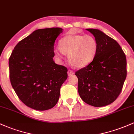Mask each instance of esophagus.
I'll use <instances>...</instances> for the list:
<instances>
[{
	"label": "esophagus",
	"instance_id": "esophagus-1",
	"mask_svg": "<svg viewBox=\"0 0 134 134\" xmlns=\"http://www.w3.org/2000/svg\"><path fill=\"white\" fill-rule=\"evenodd\" d=\"M73 74H74V72H73V71H72V70H69L68 71V76H71Z\"/></svg>",
	"mask_w": 134,
	"mask_h": 134
}]
</instances>
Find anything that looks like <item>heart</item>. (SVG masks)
Here are the masks:
<instances>
[{
	"instance_id": "heart-1",
	"label": "heart",
	"mask_w": 134,
	"mask_h": 134,
	"mask_svg": "<svg viewBox=\"0 0 134 134\" xmlns=\"http://www.w3.org/2000/svg\"><path fill=\"white\" fill-rule=\"evenodd\" d=\"M60 48L54 50L55 55L61 58L64 53L68 55L69 62L75 68H82L93 62L97 54V41L91 36L72 34L66 36L59 42Z\"/></svg>"
}]
</instances>
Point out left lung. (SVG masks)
I'll list each match as a JSON object with an SVG mask.
<instances>
[{
    "mask_svg": "<svg viewBox=\"0 0 134 134\" xmlns=\"http://www.w3.org/2000/svg\"><path fill=\"white\" fill-rule=\"evenodd\" d=\"M97 41L92 63L75 72L82 100L94 107L110 104L121 93L126 77V59L118 43L100 30L87 29Z\"/></svg>",
    "mask_w": 134,
    "mask_h": 134,
    "instance_id": "left-lung-1",
    "label": "left lung"
}]
</instances>
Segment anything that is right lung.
<instances>
[{"mask_svg":"<svg viewBox=\"0 0 134 134\" xmlns=\"http://www.w3.org/2000/svg\"><path fill=\"white\" fill-rule=\"evenodd\" d=\"M62 31L52 27L34 31L17 43L9 59L13 88L25 105L35 110L55 105L68 77L67 68L53 59L55 41Z\"/></svg>","mask_w":134,"mask_h":134,"instance_id":"right-lung-1","label":"right lung"}]
</instances>
